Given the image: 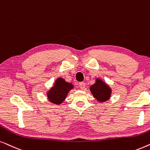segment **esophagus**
Here are the masks:
<instances>
[{
  "label": "esophagus",
  "mask_w": 150,
  "mask_h": 150,
  "mask_svg": "<svg viewBox=\"0 0 150 150\" xmlns=\"http://www.w3.org/2000/svg\"><path fill=\"white\" fill-rule=\"evenodd\" d=\"M79 86L80 87L81 89L83 90L85 88V86H86V83L83 82V81H81V82H79Z\"/></svg>",
  "instance_id": "1"
}]
</instances>
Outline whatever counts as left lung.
Instances as JSON below:
<instances>
[{"instance_id":"1","label":"left lung","mask_w":150,"mask_h":150,"mask_svg":"<svg viewBox=\"0 0 150 150\" xmlns=\"http://www.w3.org/2000/svg\"><path fill=\"white\" fill-rule=\"evenodd\" d=\"M90 90L94 97L100 102L107 101L110 97L112 92L110 88L99 79H97L96 83L91 86Z\"/></svg>"}]
</instances>
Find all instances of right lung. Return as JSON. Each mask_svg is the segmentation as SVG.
<instances>
[{"label":"right lung","mask_w":150,"mask_h":150,"mask_svg":"<svg viewBox=\"0 0 150 150\" xmlns=\"http://www.w3.org/2000/svg\"><path fill=\"white\" fill-rule=\"evenodd\" d=\"M73 86L71 83H68L62 78H58L52 88L48 92L49 100L55 104H60L64 100L70 90Z\"/></svg>","instance_id":"obj_1"}]
</instances>
